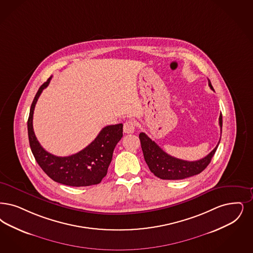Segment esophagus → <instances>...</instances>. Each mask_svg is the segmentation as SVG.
I'll return each instance as SVG.
<instances>
[{
    "label": "esophagus",
    "instance_id": "obj_1",
    "mask_svg": "<svg viewBox=\"0 0 253 253\" xmlns=\"http://www.w3.org/2000/svg\"><path fill=\"white\" fill-rule=\"evenodd\" d=\"M135 129V122L133 121H127L123 125V131L125 133H132Z\"/></svg>",
    "mask_w": 253,
    "mask_h": 253
}]
</instances>
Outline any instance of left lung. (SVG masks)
<instances>
[{
    "label": "left lung",
    "mask_w": 253,
    "mask_h": 253,
    "mask_svg": "<svg viewBox=\"0 0 253 253\" xmlns=\"http://www.w3.org/2000/svg\"><path fill=\"white\" fill-rule=\"evenodd\" d=\"M210 88L213 90L211 82L208 80ZM219 126L222 132V115L219 116ZM142 151L145 161L150 170L158 178L162 180H182L203 171L211 162V159L216 151V147L207 156L198 161H185L175 158L164 152L162 149L144 132L139 133Z\"/></svg>",
    "instance_id": "1"
}]
</instances>
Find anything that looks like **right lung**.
<instances>
[{
  "mask_svg": "<svg viewBox=\"0 0 253 253\" xmlns=\"http://www.w3.org/2000/svg\"><path fill=\"white\" fill-rule=\"evenodd\" d=\"M51 79L41 85L31 105L27 122L31 151L42 170L54 182L76 187L98 184L107 174L114 149L123 135V125L120 123L102 128L87 147L70 156H55L45 151L34 132L33 115L41 92L49 85Z\"/></svg>",
  "mask_w": 253,
  "mask_h": 253,
  "instance_id": "right-lung-1",
  "label": "right lung"
}]
</instances>
